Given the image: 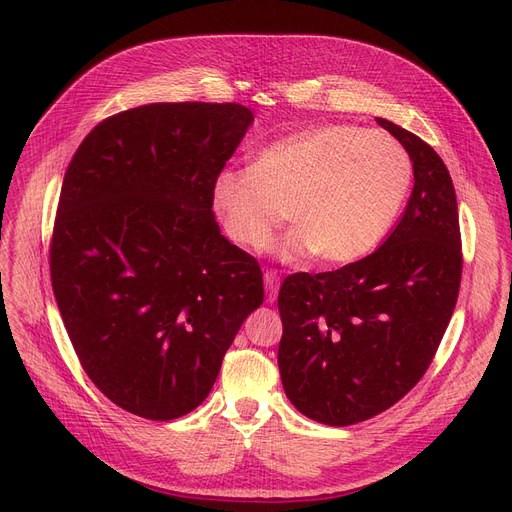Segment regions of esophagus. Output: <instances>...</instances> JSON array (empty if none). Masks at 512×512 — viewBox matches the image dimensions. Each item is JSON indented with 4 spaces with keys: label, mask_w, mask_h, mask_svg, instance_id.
Returning a JSON list of instances; mask_svg holds the SVG:
<instances>
[{
    "label": "esophagus",
    "mask_w": 512,
    "mask_h": 512,
    "mask_svg": "<svg viewBox=\"0 0 512 512\" xmlns=\"http://www.w3.org/2000/svg\"><path fill=\"white\" fill-rule=\"evenodd\" d=\"M263 282H265V292H267V301L274 303L276 301V294H278V288H280V278L274 270H267L265 276H263Z\"/></svg>",
    "instance_id": "obj_1"
}]
</instances>
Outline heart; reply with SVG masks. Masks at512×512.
<instances>
[{
    "instance_id": "1",
    "label": "heart",
    "mask_w": 512,
    "mask_h": 512,
    "mask_svg": "<svg viewBox=\"0 0 512 512\" xmlns=\"http://www.w3.org/2000/svg\"><path fill=\"white\" fill-rule=\"evenodd\" d=\"M413 180V161L386 132L328 124L263 147L253 166L224 168L211 182V207L232 242L272 247L288 220L297 224L284 255L348 265L378 249Z\"/></svg>"
}]
</instances>
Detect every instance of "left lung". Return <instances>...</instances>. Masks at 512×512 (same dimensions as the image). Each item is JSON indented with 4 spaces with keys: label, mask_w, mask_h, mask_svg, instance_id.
<instances>
[{
    "label": "left lung",
    "mask_w": 512,
    "mask_h": 512,
    "mask_svg": "<svg viewBox=\"0 0 512 512\" xmlns=\"http://www.w3.org/2000/svg\"><path fill=\"white\" fill-rule=\"evenodd\" d=\"M378 124L411 155L415 186L394 232L334 272L292 274L278 294V367L305 417L353 425L411 392L432 363L459 297V209L442 157L417 134Z\"/></svg>",
    "instance_id": "8db88e82"
}]
</instances>
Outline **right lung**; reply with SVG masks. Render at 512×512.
<instances>
[{
  "label": "right lung",
  "mask_w": 512,
  "mask_h": 512,
  "mask_svg": "<svg viewBox=\"0 0 512 512\" xmlns=\"http://www.w3.org/2000/svg\"><path fill=\"white\" fill-rule=\"evenodd\" d=\"M253 122L240 103H149L99 122L64 176L49 270L74 353L120 409H197L263 303L255 257L222 236L211 182Z\"/></svg>",
  "instance_id": "right-lung-1"
}]
</instances>
